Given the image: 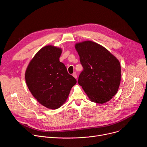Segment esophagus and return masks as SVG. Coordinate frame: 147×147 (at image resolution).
I'll return each instance as SVG.
<instances>
[{"mask_svg": "<svg viewBox=\"0 0 147 147\" xmlns=\"http://www.w3.org/2000/svg\"><path fill=\"white\" fill-rule=\"evenodd\" d=\"M73 76L75 78H77V74H76V73H74L73 74Z\"/></svg>", "mask_w": 147, "mask_h": 147, "instance_id": "1", "label": "esophagus"}]
</instances>
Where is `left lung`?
Wrapping results in <instances>:
<instances>
[{
  "label": "left lung",
  "mask_w": 147,
  "mask_h": 147,
  "mask_svg": "<svg viewBox=\"0 0 147 147\" xmlns=\"http://www.w3.org/2000/svg\"><path fill=\"white\" fill-rule=\"evenodd\" d=\"M83 70L78 82L92 102L105 103L117 93L121 80L119 61L102 46L87 40L77 44Z\"/></svg>",
  "instance_id": "1"
}]
</instances>
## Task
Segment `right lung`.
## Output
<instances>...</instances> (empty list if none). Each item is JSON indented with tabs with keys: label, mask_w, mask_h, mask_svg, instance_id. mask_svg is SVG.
Instances as JSON below:
<instances>
[{
	"label": "right lung",
	"mask_w": 147,
	"mask_h": 147,
	"mask_svg": "<svg viewBox=\"0 0 147 147\" xmlns=\"http://www.w3.org/2000/svg\"><path fill=\"white\" fill-rule=\"evenodd\" d=\"M61 49L51 45L40 49L31 60L26 71L27 87L43 106L56 109L68 98L76 78L59 61Z\"/></svg>",
	"instance_id": "right-lung-1"
}]
</instances>
